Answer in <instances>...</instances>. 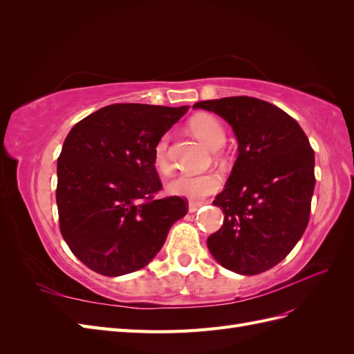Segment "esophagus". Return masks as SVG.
<instances>
[{"instance_id": "34e87169", "label": "esophagus", "mask_w": 354, "mask_h": 354, "mask_svg": "<svg viewBox=\"0 0 354 354\" xmlns=\"http://www.w3.org/2000/svg\"><path fill=\"white\" fill-rule=\"evenodd\" d=\"M202 205L203 202H189V212H196Z\"/></svg>"}]
</instances>
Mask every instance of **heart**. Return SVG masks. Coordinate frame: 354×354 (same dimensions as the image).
<instances>
[{
    "mask_svg": "<svg viewBox=\"0 0 354 354\" xmlns=\"http://www.w3.org/2000/svg\"><path fill=\"white\" fill-rule=\"evenodd\" d=\"M189 127L190 131L195 134L198 140H201L207 147H209L211 151H217V149H220L224 145V142H226V130H224L223 124L216 116L208 113H199L192 118ZM167 147V136L160 137L153 147V165L159 173L162 174H168L171 171ZM220 186L221 178L217 173H211V171L209 173L201 174L183 173L169 181L168 192L171 195L187 198L192 201H199L216 194Z\"/></svg>",
    "mask_w": 354,
    "mask_h": 354,
    "instance_id": "obj_1",
    "label": "heart"
}]
</instances>
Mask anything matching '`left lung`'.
<instances>
[{"mask_svg":"<svg viewBox=\"0 0 354 354\" xmlns=\"http://www.w3.org/2000/svg\"><path fill=\"white\" fill-rule=\"evenodd\" d=\"M195 109L217 113L238 140L226 187L214 199L223 226L207 239L224 269L251 276L272 269L307 227L315 190V152L294 118L248 95L205 100Z\"/></svg>","mask_w":354,"mask_h":354,"instance_id":"8db88e82","label":"left lung"}]
</instances>
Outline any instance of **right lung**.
<instances>
[{
  "instance_id": "right-lung-1",
  "label": "right lung",
  "mask_w": 354,
  "mask_h": 354,
  "mask_svg": "<svg viewBox=\"0 0 354 354\" xmlns=\"http://www.w3.org/2000/svg\"><path fill=\"white\" fill-rule=\"evenodd\" d=\"M189 106L116 103L75 124L57 159L56 202L62 236L91 270L122 276L143 269L187 214L162 189L153 147Z\"/></svg>"
}]
</instances>
